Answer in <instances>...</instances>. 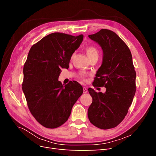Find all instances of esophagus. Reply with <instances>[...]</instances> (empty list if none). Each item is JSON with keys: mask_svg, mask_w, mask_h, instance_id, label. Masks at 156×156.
Instances as JSON below:
<instances>
[{"mask_svg": "<svg viewBox=\"0 0 156 156\" xmlns=\"http://www.w3.org/2000/svg\"><path fill=\"white\" fill-rule=\"evenodd\" d=\"M88 92V89L86 87H83V93L86 94Z\"/></svg>", "mask_w": 156, "mask_h": 156, "instance_id": "obj_1", "label": "esophagus"}]
</instances>
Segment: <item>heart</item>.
Segmentation results:
<instances>
[{
  "mask_svg": "<svg viewBox=\"0 0 156 156\" xmlns=\"http://www.w3.org/2000/svg\"><path fill=\"white\" fill-rule=\"evenodd\" d=\"M86 52L89 58L90 59L94 57H98L99 56V50L96 46L90 45L86 48ZM87 76V74L84 72H81L79 73V77L83 80H85Z\"/></svg>",
  "mask_w": 156,
  "mask_h": 156,
  "instance_id": "1",
  "label": "heart"
}]
</instances>
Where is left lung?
Instances as JSON below:
<instances>
[{
  "instance_id": "1",
  "label": "left lung",
  "mask_w": 156,
  "mask_h": 156,
  "mask_svg": "<svg viewBox=\"0 0 156 156\" xmlns=\"http://www.w3.org/2000/svg\"><path fill=\"white\" fill-rule=\"evenodd\" d=\"M100 45L103 62L92 85L105 87L106 92L88 88L92 102L88 110L90 122L98 128L111 129L124 120L136 92V72L132 55L125 42L115 32L101 29L88 35Z\"/></svg>"
}]
</instances>
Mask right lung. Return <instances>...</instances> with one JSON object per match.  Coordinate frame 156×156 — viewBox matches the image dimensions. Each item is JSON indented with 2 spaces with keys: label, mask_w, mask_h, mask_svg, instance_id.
Here are the masks:
<instances>
[{
  "label": "right lung",
  "mask_w": 156,
  "mask_h": 156,
  "mask_svg": "<svg viewBox=\"0 0 156 156\" xmlns=\"http://www.w3.org/2000/svg\"><path fill=\"white\" fill-rule=\"evenodd\" d=\"M83 39V34L51 33L29 52L23 67L22 89L32 115L47 128L64 124L83 92L77 81H71L65 86L58 81L61 68H69L71 57Z\"/></svg>",
  "instance_id": "obj_1"
}]
</instances>
